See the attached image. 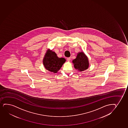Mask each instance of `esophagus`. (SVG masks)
Returning a JSON list of instances; mask_svg holds the SVG:
<instances>
[{"instance_id": "obj_1", "label": "esophagus", "mask_w": 128, "mask_h": 128, "mask_svg": "<svg viewBox=\"0 0 128 128\" xmlns=\"http://www.w3.org/2000/svg\"><path fill=\"white\" fill-rule=\"evenodd\" d=\"M70 58H67V60H68V62H70Z\"/></svg>"}]
</instances>
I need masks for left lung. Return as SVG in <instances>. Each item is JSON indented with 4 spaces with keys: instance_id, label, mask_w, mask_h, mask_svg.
<instances>
[{
    "instance_id": "left-lung-1",
    "label": "left lung",
    "mask_w": 128,
    "mask_h": 128,
    "mask_svg": "<svg viewBox=\"0 0 128 128\" xmlns=\"http://www.w3.org/2000/svg\"><path fill=\"white\" fill-rule=\"evenodd\" d=\"M75 69L80 71H83L87 70L89 66L88 59L83 52L78 53L76 58L72 61Z\"/></svg>"
}]
</instances>
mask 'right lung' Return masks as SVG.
<instances>
[{
  "label": "right lung",
  "mask_w": 128,
  "mask_h": 128,
  "mask_svg": "<svg viewBox=\"0 0 128 128\" xmlns=\"http://www.w3.org/2000/svg\"><path fill=\"white\" fill-rule=\"evenodd\" d=\"M65 61L64 58L58 57L54 52L48 50L43 60V64L46 69L56 73Z\"/></svg>",
  "instance_id": "right-lung-1"
}]
</instances>
